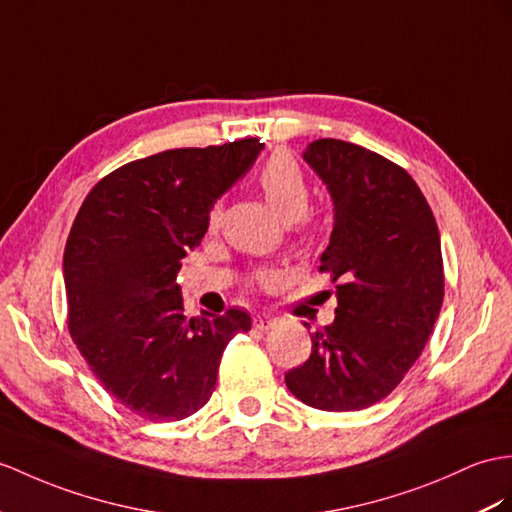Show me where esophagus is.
<instances>
[{
  "label": "esophagus",
  "instance_id": "1",
  "mask_svg": "<svg viewBox=\"0 0 512 512\" xmlns=\"http://www.w3.org/2000/svg\"><path fill=\"white\" fill-rule=\"evenodd\" d=\"M276 323H278V319H276V317L265 315V313L254 317V328H256V330H260V332H267V330H271V328H276Z\"/></svg>",
  "mask_w": 512,
  "mask_h": 512
}]
</instances>
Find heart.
Segmentation results:
<instances>
[{
	"label": "heart",
	"instance_id": "b5f03b06",
	"mask_svg": "<svg viewBox=\"0 0 512 512\" xmlns=\"http://www.w3.org/2000/svg\"><path fill=\"white\" fill-rule=\"evenodd\" d=\"M258 184L263 189L269 206L286 221H297L299 226H310V219L306 217V210L310 206V184L299 169L297 162L289 154H273L265 167L258 173ZM221 215V202H215L208 210V226L215 228ZM258 280L267 284L276 280V273L263 271Z\"/></svg>",
	"mask_w": 512,
	"mask_h": 512
}]
</instances>
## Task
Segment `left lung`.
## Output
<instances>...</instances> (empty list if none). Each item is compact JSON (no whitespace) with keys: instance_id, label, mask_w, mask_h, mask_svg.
I'll list each match as a JSON object with an SVG mask.
<instances>
[{"instance_id":"left-lung-1","label":"left lung","mask_w":512,"mask_h":512,"mask_svg":"<svg viewBox=\"0 0 512 512\" xmlns=\"http://www.w3.org/2000/svg\"><path fill=\"white\" fill-rule=\"evenodd\" d=\"M304 160L334 202L319 271L336 284L334 323L284 376L289 391L328 413L384 400L417 363L441 313L445 273L432 208L410 173L371 149L313 141Z\"/></svg>"}]
</instances>
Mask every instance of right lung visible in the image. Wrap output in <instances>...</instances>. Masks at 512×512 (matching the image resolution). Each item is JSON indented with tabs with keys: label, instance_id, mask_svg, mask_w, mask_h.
Wrapping results in <instances>:
<instances>
[{
	"label": "right lung",
	"instance_id": "add662e5",
	"mask_svg": "<svg viewBox=\"0 0 512 512\" xmlns=\"http://www.w3.org/2000/svg\"><path fill=\"white\" fill-rule=\"evenodd\" d=\"M249 139L167 149L99 180L65 245L67 326L99 384L149 421L197 413L221 354L252 328L243 308L184 315L176 273L208 230V210L252 167Z\"/></svg>",
	"mask_w": 512,
	"mask_h": 512
}]
</instances>
